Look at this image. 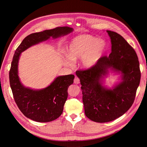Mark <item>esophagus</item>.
Masks as SVG:
<instances>
[{
  "instance_id": "obj_1",
  "label": "esophagus",
  "mask_w": 147,
  "mask_h": 147,
  "mask_svg": "<svg viewBox=\"0 0 147 147\" xmlns=\"http://www.w3.org/2000/svg\"><path fill=\"white\" fill-rule=\"evenodd\" d=\"M74 82L75 84H78L80 82V78L77 77H76L74 79Z\"/></svg>"
}]
</instances>
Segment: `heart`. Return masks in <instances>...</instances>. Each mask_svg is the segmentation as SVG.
I'll return each mask as SVG.
<instances>
[{"label":"heart","instance_id":"b5f03b06","mask_svg":"<svg viewBox=\"0 0 147 147\" xmlns=\"http://www.w3.org/2000/svg\"><path fill=\"white\" fill-rule=\"evenodd\" d=\"M105 41L90 35H82L73 38L67 48L69 55L66 56L65 63L71 65L73 60L82 58V64L86 67L95 65L106 50Z\"/></svg>","mask_w":147,"mask_h":147}]
</instances>
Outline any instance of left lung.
Returning <instances> with one entry per match:
<instances>
[{"label":"left lung","mask_w":147,"mask_h":147,"mask_svg":"<svg viewBox=\"0 0 147 147\" xmlns=\"http://www.w3.org/2000/svg\"><path fill=\"white\" fill-rule=\"evenodd\" d=\"M112 52L93 66L76 71L80 80L85 114L98 123L109 122L126 112L134 101L141 79L140 63L133 48L117 32L107 31ZM111 68L122 74V81L113 90L101 86V78Z\"/></svg>","instance_id":"obj_1"}]
</instances>
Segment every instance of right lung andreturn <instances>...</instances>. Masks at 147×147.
Returning <instances> with one entry per match:
<instances>
[{"mask_svg":"<svg viewBox=\"0 0 147 147\" xmlns=\"http://www.w3.org/2000/svg\"><path fill=\"white\" fill-rule=\"evenodd\" d=\"M73 31L67 26L56 27L26 36L16 49L9 71L10 85L15 102L27 117L38 122H49L57 119L63 111L68 96L67 90L73 83L74 76L57 77L48 87L33 90L24 87L18 76V63L20 53L40 42L67 35Z\"/></svg>","mask_w":147,"mask_h":147,"instance_id":"obj_1","label":"right lung"}]
</instances>
